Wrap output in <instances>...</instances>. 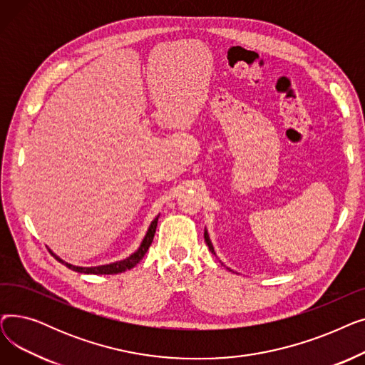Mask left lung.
Here are the masks:
<instances>
[{"mask_svg":"<svg viewBox=\"0 0 365 365\" xmlns=\"http://www.w3.org/2000/svg\"><path fill=\"white\" fill-rule=\"evenodd\" d=\"M204 238H205V242H207V245H208V248H210V252H212L213 255H216V253H215V248H213V245H212V242H210V238H208L207 231H205V234H204Z\"/></svg>","mask_w":365,"mask_h":365,"instance_id":"1","label":"left lung"}]
</instances>
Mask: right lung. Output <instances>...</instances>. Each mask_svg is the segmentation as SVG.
<instances>
[{
	"label": "right lung",
	"mask_w": 365,
	"mask_h": 365,
	"mask_svg": "<svg viewBox=\"0 0 365 365\" xmlns=\"http://www.w3.org/2000/svg\"><path fill=\"white\" fill-rule=\"evenodd\" d=\"M157 223H158V217L153 219V222L150 223L148 232H146V237L143 238L139 250L136 253H133L130 257L124 259V260H120V262H115V263H109V264H102V266H94V267H81V266H72L69 263H65L62 259L57 257L56 255H53L51 250L50 255L53 257H56V260H59L62 263H65L69 269L75 271V272H81V274H94V275H109V274H120V272H124L127 269H131V267L136 266L142 259L143 256L146 255L148 248L150 247L152 244V240H153V235H155V229H157Z\"/></svg>",
	"instance_id": "1"
}]
</instances>
